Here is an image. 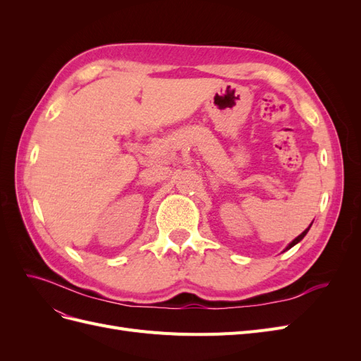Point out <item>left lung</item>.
Segmentation results:
<instances>
[{
    "label": "left lung",
    "mask_w": 361,
    "mask_h": 361,
    "mask_svg": "<svg viewBox=\"0 0 361 361\" xmlns=\"http://www.w3.org/2000/svg\"><path fill=\"white\" fill-rule=\"evenodd\" d=\"M310 226H312V224H310ZM310 226H309V227H307V228H305V231H304V232H302V233H301V235H298V236H297V238H295V239H293V241H292V243H290V244H289V245H288V247H286V250H289V248H292V247H293V245H295V244H298V243H300V241H301V239H302V238H304V236H305V235H307V232H309V228H310Z\"/></svg>",
    "instance_id": "8db88e82"
}]
</instances>
